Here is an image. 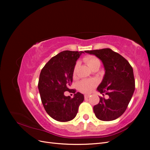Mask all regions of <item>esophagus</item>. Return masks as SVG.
<instances>
[{"label": "esophagus", "instance_id": "34e87169", "mask_svg": "<svg viewBox=\"0 0 150 150\" xmlns=\"http://www.w3.org/2000/svg\"><path fill=\"white\" fill-rule=\"evenodd\" d=\"M89 96H90L89 94H85V95H84V98H85V99H88Z\"/></svg>", "mask_w": 150, "mask_h": 150}]
</instances>
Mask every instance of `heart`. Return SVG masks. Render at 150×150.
I'll use <instances>...</instances> for the list:
<instances>
[{
    "instance_id": "b5f03b06",
    "label": "heart",
    "mask_w": 150,
    "mask_h": 150,
    "mask_svg": "<svg viewBox=\"0 0 150 150\" xmlns=\"http://www.w3.org/2000/svg\"><path fill=\"white\" fill-rule=\"evenodd\" d=\"M84 61L86 64L89 66L90 69L96 65L100 66V61L98 59L94 56H88L84 59ZM77 66L76 65L74 69V74L76 73ZM97 84V81L94 79H84L80 81L78 84L79 89L83 93H91L93 90L94 88Z\"/></svg>"
}]
</instances>
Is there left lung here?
<instances>
[{
    "mask_svg": "<svg viewBox=\"0 0 150 150\" xmlns=\"http://www.w3.org/2000/svg\"><path fill=\"white\" fill-rule=\"evenodd\" d=\"M84 52L99 58L105 70L97 91L108 98H99V103L93 107L95 115L98 119L106 121L118 118L126 111L134 91L132 67L125 58L111 49Z\"/></svg>",
    "mask_w": 150,
    "mask_h": 150,
    "instance_id": "left-lung-1",
    "label": "left lung"
}]
</instances>
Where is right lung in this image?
Masks as SVG:
<instances>
[{"mask_svg":"<svg viewBox=\"0 0 150 150\" xmlns=\"http://www.w3.org/2000/svg\"><path fill=\"white\" fill-rule=\"evenodd\" d=\"M83 51H64L52 57L40 73L38 89L45 110L52 118L61 122L73 120L84 95L71 89L76 61ZM65 91L74 93L72 98L64 95Z\"/></svg>","mask_w":150,"mask_h":150,"instance_id":"1","label":"right lung"}]
</instances>
